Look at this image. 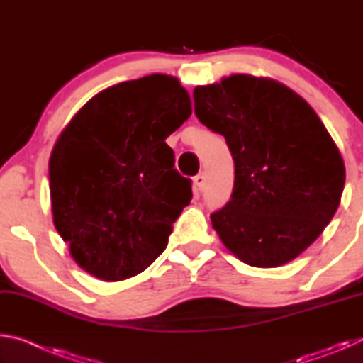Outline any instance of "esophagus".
Listing matches in <instances>:
<instances>
[{
    "label": "esophagus",
    "instance_id": "obj_1",
    "mask_svg": "<svg viewBox=\"0 0 363 363\" xmlns=\"http://www.w3.org/2000/svg\"><path fill=\"white\" fill-rule=\"evenodd\" d=\"M203 186H205V174H203V173L196 174V176L194 177V187H195L196 190H201V189H203Z\"/></svg>",
    "mask_w": 363,
    "mask_h": 363
}]
</instances>
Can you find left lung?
I'll list each match as a JSON object with an SVG mask.
<instances>
[{"instance_id":"obj_1","label":"left lung","mask_w":363,"mask_h":363,"mask_svg":"<svg viewBox=\"0 0 363 363\" xmlns=\"http://www.w3.org/2000/svg\"><path fill=\"white\" fill-rule=\"evenodd\" d=\"M195 115L223 134L235 163L232 199L211 214L233 256L253 267L293 261L330 224L342 157L309 104L275 79L245 75L194 89Z\"/></svg>"}]
</instances>
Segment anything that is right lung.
<instances>
[{
  "label": "right lung",
  "mask_w": 363,
  "mask_h": 363,
  "mask_svg": "<svg viewBox=\"0 0 363 363\" xmlns=\"http://www.w3.org/2000/svg\"><path fill=\"white\" fill-rule=\"evenodd\" d=\"M192 113L179 79L153 73L101 91L49 158L54 225L79 267L104 281L145 270L192 200L164 143Z\"/></svg>",
  "instance_id": "add662e5"
}]
</instances>
